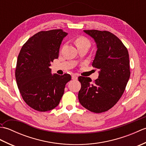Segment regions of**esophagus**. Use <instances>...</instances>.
I'll return each mask as SVG.
<instances>
[{
    "mask_svg": "<svg viewBox=\"0 0 146 146\" xmlns=\"http://www.w3.org/2000/svg\"><path fill=\"white\" fill-rule=\"evenodd\" d=\"M71 78H72V80H77V78H78V76L76 75H73L72 76H71Z\"/></svg>",
    "mask_w": 146,
    "mask_h": 146,
    "instance_id": "1",
    "label": "esophagus"
}]
</instances>
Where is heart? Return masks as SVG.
Wrapping results in <instances>:
<instances>
[{"instance_id": "heart-1", "label": "heart", "mask_w": 146, "mask_h": 146, "mask_svg": "<svg viewBox=\"0 0 146 146\" xmlns=\"http://www.w3.org/2000/svg\"><path fill=\"white\" fill-rule=\"evenodd\" d=\"M75 42L77 48L82 46H88L90 47V42L89 40L83 36H80L78 38H77L75 39Z\"/></svg>"}]
</instances>
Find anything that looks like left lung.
Here are the masks:
<instances>
[{
    "instance_id": "left-lung-1",
    "label": "left lung",
    "mask_w": 146,
    "mask_h": 146,
    "mask_svg": "<svg viewBox=\"0 0 146 146\" xmlns=\"http://www.w3.org/2000/svg\"><path fill=\"white\" fill-rule=\"evenodd\" d=\"M94 38L97 51L92 66L98 68V78L94 82L89 77L79 76L80 104L94 113L108 110L124 92L131 75L127 49L113 34L107 31L84 30Z\"/></svg>"
}]
</instances>
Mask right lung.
<instances>
[{
  "label": "right lung",
  "mask_w": 146,
  "mask_h": 146,
  "mask_svg": "<svg viewBox=\"0 0 146 146\" xmlns=\"http://www.w3.org/2000/svg\"><path fill=\"white\" fill-rule=\"evenodd\" d=\"M68 35L62 29L40 31L27 40L19 54L15 75L24 102L33 109L46 111L57 107L70 81L69 74L52 75L51 63L59 55Z\"/></svg>",
  "instance_id": "add662e5"
}]
</instances>
